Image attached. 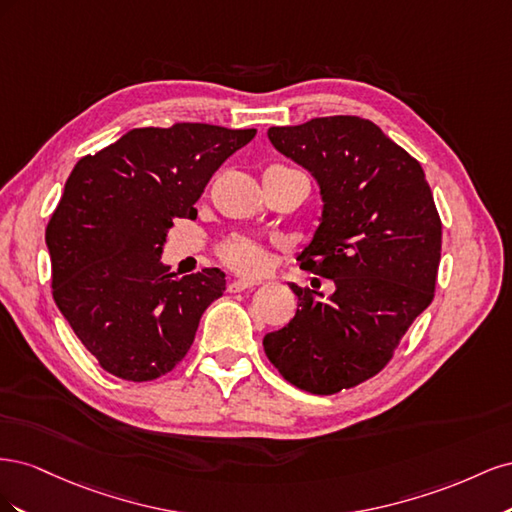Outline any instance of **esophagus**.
<instances>
[{
  "instance_id": "obj_1",
  "label": "esophagus",
  "mask_w": 512,
  "mask_h": 512,
  "mask_svg": "<svg viewBox=\"0 0 512 512\" xmlns=\"http://www.w3.org/2000/svg\"><path fill=\"white\" fill-rule=\"evenodd\" d=\"M254 286H256L254 280H235V282L228 284V292H243V290L254 288Z\"/></svg>"
}]
</instances>
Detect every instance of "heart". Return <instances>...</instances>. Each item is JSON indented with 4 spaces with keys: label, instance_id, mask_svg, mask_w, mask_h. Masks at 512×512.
<instances>
[{
    "label": "heart",
    "instance_id": "1",
    "mask_svg": "<svg viewBox=\"0 0 512 512\" xmlns=\"http://www.w3.org/2000/svg\"><path fill=\"white\" fill-rule=\"evenodd\" d=\"M220 258L230 269L243 271V273H256L265 267V262H267L265 250H262L256 241L245 239V237L228 239L220 247Z\"/></svg>",
    "mask_w": 512,
    "mask_h": 512
}]
</instances>
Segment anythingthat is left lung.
Segmentation results:
<instances>
[{
    "label": "left lung",
    "mask_w": 512,
    "mask_h": 512,
    "mask_svg": "<svg viewBox=\"0 0 512 512\" xmlns=\"http://www.w3.org/2000/svg\"><path fill=\"white\" fill-rule=\"evenodd\" d=\"M267 134L320 185V226L297 260L335 290L290 284L297 314L262 346L297 389L333 395L384 369L433 301L442 222L421 164L369 119L316 117Z\"/></svg>",
    "instance_id": "8db88e82"
}]
</instances>
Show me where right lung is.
Segmentation results:
<instances>
[{
	"label": "right lung",
	"instance_id": "obj_1",
	"mask_svg": "<svg viewBox=\"0 0 512 512\" xmlns=\"http://www.w3.org/2000/svg\"><path fill=\"white\" fill-rule=\"evenodd\" d=\"M254 136L209 123L134 128L72 168L46 226L53 299L108 374L156 380L188 354L226 275L179 280L160 260L166 232L196 218L215 170Z\"/></svg>",
	"mask_w": 512,
	"mask_h": 512
}]
</instances>
